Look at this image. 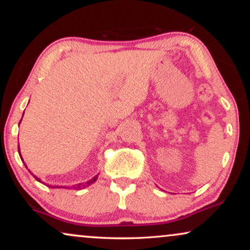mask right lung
Masks as SVG:
<instances>
[{"instance_id":"add662e5","label":"right lung","mask_w":250,"mask_h":250,"mask_svg":"<svg viewBox=\"0 0 250 250\" xmlns=\"http://www.w3.org/2000/svg\"><path fill=\"white\" fill-rule=\"evenodd\" d=\"M18 151H19V155H20V157H21V154H20V147H19V146H18ZM33 177H35L37 181H39V182H40V180H38V177H36V176H33ZM96 180H98V175H96V176H94V177H93V178H92V180H89V181H87V182H86V183H85L84 185H78L76 188H84V186L91 185V184H93V183H94V182H95ZM54 188H55V186H54Z\"/></svg>"}]
</instances>
